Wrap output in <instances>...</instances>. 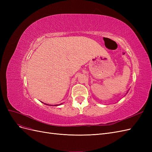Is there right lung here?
Listing matches in <instances>:
<instances>
[{
	"instance_id": "1",
	"label": "right lung",
	"mask_w": 152,
	"mask_h": 152,
	"mask_svg": "<svg viewBox=\"0 0 152 152\" xmlns=\"http://www.w3.org/2000/svg\"><path fill=\"white\" fill-rule=\"evenodd\" d=\"M61 104H62V103H61ZM57 105H58V104H56V105H54V106H57Z\"/></svg>"
}]
</instances>
